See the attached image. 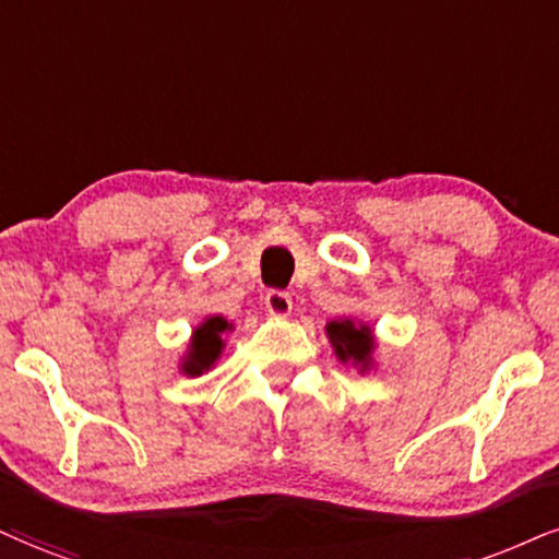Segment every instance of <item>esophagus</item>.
Masks as SVG:
<instances>
[{
    "label": "esophagus",
    "instance_id": "1",
    "mask_svg": "<svg viewBox=\"0 0 559 559\" xmlns=\"http://www.w3.org/2000/svg\"><path fill=\"white\" fill-rule=\"evenodd\" d=\"M264 306H266V311L274 316V319H287L293 311V298L287 293L272 290V293H266Z\"/></svg>",
    "mask_w": 559,
    "mask_h": 559
}]
</instances>
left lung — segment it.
<instances>
[{
  "label": "left lung",
  "mask_w": 559,
  "mask_h": 559,
  "mask_svg": "<svg viewBox=\"0 0 559 559\" xmlns=\"http://www.w3.org/2000/svg\"><path fill=\"white\" fill-rule=\"evenodd\" d=\"M323 332H326V340L340 362L353 365L360 373L378 368V340L370 323L357 319H334L326 323Z\"/></svg>",
  "instance_id": "obj_1"
}]
</instances>
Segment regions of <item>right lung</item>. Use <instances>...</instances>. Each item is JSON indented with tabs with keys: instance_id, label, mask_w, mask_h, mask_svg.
<instances>
[{
	"instance_id": "1",
	"label": "right lung",
	"mask_w": 559,
	"mask_h": 559,
	"mask_svg": "<svg viewBox=\"0 0 559 559\" xmlns=\"http://www.w3.org/2000/svg\"><path fill=\"white\" fill-rule=\"evenodd\" d=\"M233 329L236 326L223 319V316H206L204 321H199L189 336V342H186L181 360H178V373L197 378L215 368L219 357H223L225 336Z\"/></svg>"
}]
</instances>
